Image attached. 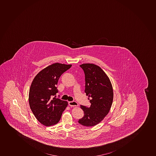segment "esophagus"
<instances>
[{
	"label": "esophagus",
	"mask_w": 156,
	"mask_h": 156,
	"mask_svg": "<svg viewBox=\"0 0 156 156\" xmlns=\"http://www.w3.org/2000/svg\"><path fill=\"white\" fill-rule=\"evenodd\" d=\"M69 105L70 106H78V103L76 101H70L68 102Z\"/></svg>",
	"instance_id": "34e87169"
}]
</instances>
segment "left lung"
Returning <instances> with one entry per match:
<instances>
[{
	"label": "left lung",
	"mask_w": 156,
	"mask_h": 156,
	"mask_svg": "<svg viewBox=\"0 0 156 156\" xmlns=\"http://www.w3.org/2000/svg\"><path fill=\"white\" fill-rule=\"evenodd\" d=\"M80 66L85 73V92L89 96L91 105L89 108L80 105L84 115L78 122L92 127L102 121L109 112L113 101V89L109 78L100 67L90 63Z\"/></svg>",
	"instance_id": "left-lung-1"
}]
</instances>
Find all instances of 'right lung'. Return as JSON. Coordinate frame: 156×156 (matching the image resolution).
<instances>
[{"label": "right lung", "mask_w": 156, "mask_h": 156, "mask_svg": "<svg viewBox=\"0 0 156 156\" xmlns=\"http://www.w3.org/2000/svg\"><path fill=\"white\" fill-rule=\"evenodd\" d=\"M71 65L56 63L44 68L35 76L29 90V105L37 119L44 125L58 122L68 102L56 98V86L60 76Z\"/></svg>", "instance_id": "1"}]
</instances>
